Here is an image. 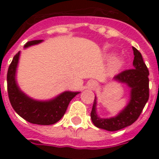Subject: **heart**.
I'll use <instances>...</instances> for the list:
<instances>
[{"instance_id":"obj_1","label":"heart","mask_w":159,"mask_h":159,"mask_svg":"<svg viewBox=\"0 0 159 159\" xmlns=\"http://www.w3.org/2000/svg\"><path fill=\"white\" fill-rule=\"evenodd\" d=\"M109 58H110V59H112V61H111V64L110 66L111 72H117V71L123 67V65H124V60H123V58H120V57L116 58L115 53H111V54H110V55H109Z\"/></svg>"}]
</instances>
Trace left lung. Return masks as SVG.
Listing matches in <instances>:
<instances>
[{
    "label": "left lung",
    "mask_w": 159,
    "mask_h": 159,
    "mask_svg": "<svg viewBox=\"0 0 159 159\" xmlns=\"http://www.w3.org/2000/svg\"><path fill=\"white\" fill-rule=\"evenodd\" d=\"M133 51L134 55L133 69L123 70L113 78V81L126 84L129 88V101L117 116L101 118L97 115V99L95 96L91 111V119L99 129L107 131H117L129 126L140 117L149 99V71L144 63L141 53L134 47Z\"/></svg>",
    "instance_id": "left-lung-1"
}]
</instances>
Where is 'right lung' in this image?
Listing matches in <instances>:
<instances>
[{"label": "right lung", "mask_w": 159, "mask_h": 159, "mask_svg": "<svg viewBox=\"0 0 159 159\" xmlns=\"http://www.w3.org/2000/svg\"><path fill=\"white\" fill-rule=\"evenodd\" d=\"M42 40L28 42L25 48L39 44ZM20 52L16 54L7 70V93L9 100L19 116L29 123L39 125H51L62 118L68 105L80 92L65 91L58 96L48 100H36L29 97L19 89L16 81V71L19 64Z\"/></svg>", "instance_id": "1"}]
</instances>
